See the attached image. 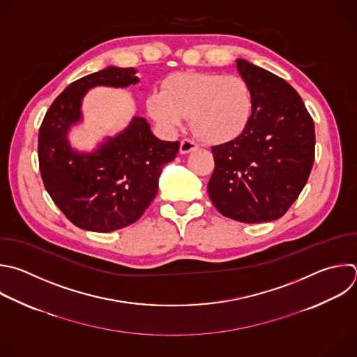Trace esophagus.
I'll list each match as a JSON object with an SVG mask.
<instances>
[{
    "label": "esophagus",
    "instance_id": "obj_1",
    "mask_svg": "<svg viewBox=\"0 0 357 357\" xmlns=\"http://www.w3.org/2000/svg\"><path fill=\"white\" fill-rule=\"evenodd\" d=\"M197 149V144L193 142V140H189V139H183L181 142V146H179V151L182 154H188V153H192Z\"/></svg>",
    "mask_w": 357,
    "mask_h": 357
}]
</instances>
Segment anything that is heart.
<instances>
[{
	"label": "heart",
	"instance_id": "heart-1",
	"mask_svg": "<svg viewBox=\"0 0 357 357\" xmlns=\"http://www.w3.org/2000/svg\"><path fill=\"white\" fill-rule=\"evenodd\" d=\"M147 110L169 133L179 130L186 116L195 135L206 143L222 144L235 140L248 128L254 113L250 84L238 75L218 73H175L162 89L147 96Z\"/></svg>",
	"mask_w": 357,
	"mask_h": 357
}]
</instances>
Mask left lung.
Segmentation results:
<instances>
[{"label":"left lung","instance_id":"8db88e82","mask_svg":"<svg viewBox=\"0 0 357 357\" xmlns=\"http://www.w3.org/2000/svg\"><path fill=\"white\" fill-rule=\"evenodd\" d=\"M235 63L252 89L254 113L241 136L211 147L214 171L207 192L228 218L273 221L307 183L315 155L314 122L289 82L247 60Z\"/></svg>","mask_w":357,"mask_h":357}]
</instances>
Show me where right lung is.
<instances>
[{
    "instance_id": "1",
    "label": "right lung",
    "mask_w": 357,
    "mask_h": 357,
    "mask_svg": "<svg viewBox=\"0 0 357 357\" xmlns=\"http://www.w3.org/2000/svg\"><path fill=\"white\" fill-rule=\"evenodd\" d=\"M136 73L110 66L74 81L54 99L39 130L45 188L66 217L86 231L110 232L137 221L157 195L162 167L179 151V142L157 139L139 116L91 153L71 147L68 133L82 122L85 93L95 86L135 85Z\"/></svg>"
}]
</instances>
